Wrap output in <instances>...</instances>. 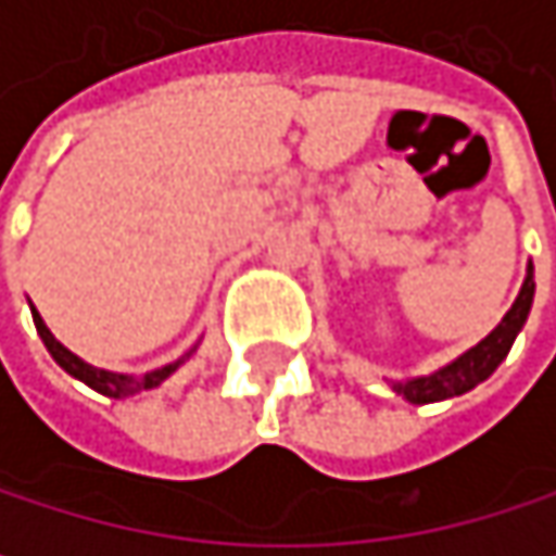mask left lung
Instances as JSON below:
<instances>
[{
	"instance_id": "8db88e82",
	"label": "left lung",
	"mask_w": 556,
	"mask_h": 556,
	"mask_svg": "<svg viewBox=\"0 0 556 556\" xmlns=\"http://www.w3.org/2000/svg\"><path fill=\"white\" fill-rule=\"evenodd\" d=\"M531 302H534V267L528 264V277L521 282V292L518 299L511 302V308L505 312L500 325L477 344L470 348L467 354H460L457 361H451L447 367L428 374V377H415V380H405V383H392V389L399 395H405L408 402L415 405H425V402H441V399H451V395H464L473 387H480L483 380H490L496 374L505 354L511 351L521 325L528 321V312H531Z\"/></svg>"
}]
</instances>
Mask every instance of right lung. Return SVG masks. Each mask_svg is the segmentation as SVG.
Returning a JSON list of instances; mask_svg holds the SVG:
<instances>
[{
	"label": "right lung",
	"mask_w": 556,
	"mask_h": 556,
	"mask_svg": "<svg viewBox=\"0 0 556 556\" xmlns=\"http://www.w3.org/2000/svg\"><path fill=\"white\" fill-rule=\"evenodd\" d=\"M31 315H35V328H38V334H41V341H45V348L51 351V357H54L56 364L70 374V377H76V380H83L86 387H92L96 392H102V395H112V399H125V395H135V392H141V389H154L161 387L164 380H167L169 374H176V367L195 351H189V354H182L179 361H173L167 367H161V370H151V374H144V377H125V374H112V370H99V367H92V364H86V361H79L73 351H66L60 341H56L54 334H51V328L45 325V318L31 308Z\"/></svg>",
	"instance_id": "right-lung-1"
}]
</instances>
